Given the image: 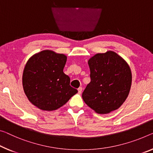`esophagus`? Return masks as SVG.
<instances>
[{
  "label": "esophagus",
  "mask_w": 153,
  "mask_h": 153,
  "mask_svg": "<svg viewBox=\"0 0 153 153\" xmlns=\"http://www.w3.org/2000/svg\"><path fill=\"white\" fill-rule=\"evenodd\" d=\"M81 92H82V88L81 87H80V88H78V93L80 94H81Z\"/></svg>",
  "instance_id": "34e87169"
}]
</instances>
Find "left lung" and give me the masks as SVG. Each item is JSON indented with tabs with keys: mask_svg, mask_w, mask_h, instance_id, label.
Masks as SVG:
<instances>
[{
	"mask_svg": "<svg viewBox=\"0 0 153 153\" xmlns=\"http://www.w3.org/2000/svg\"><path fill=\"white\" fill-rule=\"evenodd\" d=\"M90 83L82 98L91 109L100 114L117 109L127 98L132 74L128 63L113 51L98 53L90 59Z\"/></svg>",
	"mask_w": 153,
	"mask_h": 153,
	"instance_id": "8db88e82",
	"label": "left lung"
}]
</instances>
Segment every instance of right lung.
I'll list each match as a JSON object with an SVG mask.
<instances>
[{"label": "right lung", "mask_w": 153, "mask_h": 153, "mask_svg": "<svg viewBox=\"0 0 153 153\" xmlns=\"http://www.w3.org/2000/svg\"><path fill=\"white\" fill-rule=\"evenodd\" d=\"M66 60L63 54L46 50L32 56L26 63L23 88L29 100L39 109H57L78 92L70 85V77L63 71Z\"/></svg>", "instance_id": "right-lung-1"}]
</instances>
